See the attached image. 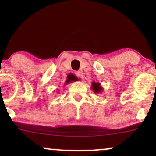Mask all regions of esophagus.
<instances>
[{
  "label": "esophagus",
  "mask_w": 156,
  "mask_h": 156,
  "mask_svg": "<svg viewBox=\"0 0 156 156\" xmlns=\"http://www.w3.org/2000/svg\"><path fill=\"white\" fill-rule=\"evenodd\" d=\"M75 75H76L77 77H78V78H80V79H82L83 78V73L81 72H80V71H78V72H75Z\"/></svg>",
  "instance_id": "1"
}]
</instances>
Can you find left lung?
Here are the masks:
<instances>
[{
	"instance_id": "left-lung-1",
	"label": "left lung",
	"mask_w": 156,
	"mask_h": 156,
	"mask_svg": "<svg viewBox=\"0 0 156 156\" xmlns=\"http://www.w3.org/2000/svg\"><path fill=\"white\" fill-rule=\"evenodd\" d=\"M91 88H92L93 91H94V93H97V94H98V93H101L102 91H103V88L101 87V85H100V83H97V82H92V84H91Z\"/></svg>"
}]
</instances>
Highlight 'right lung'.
Wrapping results in <instances>:
<instances>
[{"label": "right lung", "instance_id": "1", "mask_svg": "<svg viewBox=\"0 0 156 156\" xmlns=\"http://www.w3.org/2000/svg\"><path fill=\"white\" fill-rule=\"evenodd\" d=\"M66 84H68V83H66Z\"/></svg>", "mask_w": 156, "mask_h": 156}]
</instances>
